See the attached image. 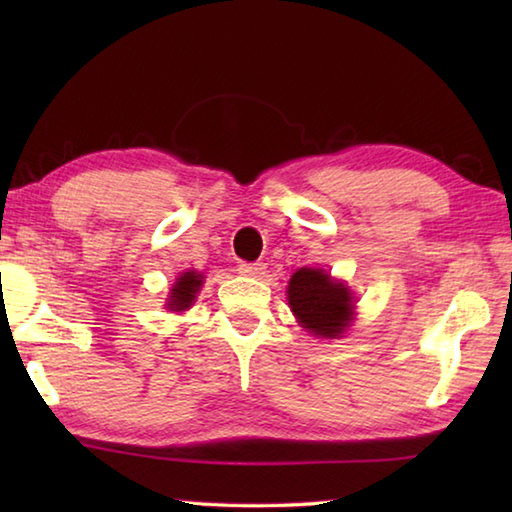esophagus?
Here are the masks:
<instances>
[{
	"mask_svg": "<svg viewBox=\"0 0 512 512\" xmlns=\"http://www.w3.org/2000/svg\"><path fill=\"white\" fill-rule=\"evenodd\" d=\"M239 275H244V277H253V279H257V277H262L264 273H266V264H262V262H255V264H239Z\"/></svg>",
	"mask_w": 512,
	"mask_h": 512,
	"instance_id": "34e87169",
	"label": "esophagus"
}]
</instances>
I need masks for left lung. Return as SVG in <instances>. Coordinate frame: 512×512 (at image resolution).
<instances>
[{"instance_id": "1", "label": "left lung", "mask_w": 512, "mask_h": 512, "mask_svg": "<svg viewBox=\"0 0 512 512\" xmlns=\"http://www.w3.org/2000/svg\"><path fill=\"white\" fill-rule=\"evenodd\" d=\"M288 303L301 328L321 339H341L354 319V297L321 268H299L288 281Z\"/></svg>"}]
</instances>
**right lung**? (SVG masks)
Here are the masks:
<instances>
[{
	"mask_svg": "<svg viewBox=\"0 0 512 512\" xmlns=\"http://www.w3.org/2000/svg\"><path fill=\"white\" fill-rule=\"evenodd\" d=\"M204 275L195 273V270H189V273H182L176 284H173L171 292H169V301L167 308L173 312H184L193 306L195 297H198V290L202 288Z\"/></svg>",
	"mask_w": 512,
	"mask_h": 512,
	"instance_id": "1",
	"label": "right lung"
}]
</instances>
